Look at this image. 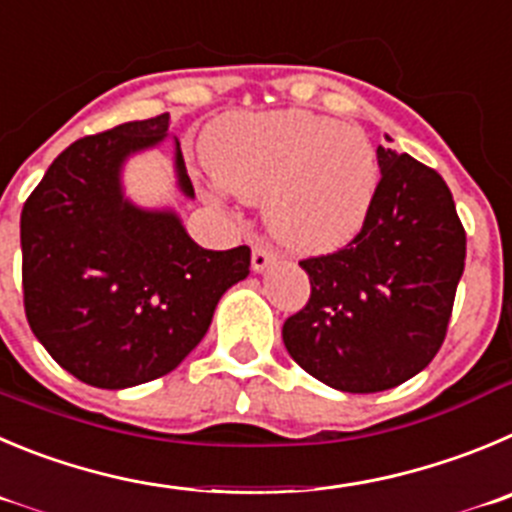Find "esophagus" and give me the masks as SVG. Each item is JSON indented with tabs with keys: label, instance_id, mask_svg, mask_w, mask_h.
<instances>
[{
	"label": "esophagus",
	"instance_id": "1",
	"mask_svg": "<svg viewBox=\"0 0 512 512\" xmlns=\"http://www.w3.org/2000/svg\"><path fill=\"white\" fill-rule=\"evenodd\" d=\"M272 260H275V255H272V252L267 250L265 245H255V247H252V270H255V272L265 270V267L270 265Z\"/></svg>",
	"mask_w": 512,
	"mask_h": 512
}]
</instances>
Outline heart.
<instances>
[{"label": "heart", "instance_id": "obj_1", "mask_svg": "<svg viewBox=\"0 0 512 512\" xmlns=\"http://www.w3.org/2000/svg\"><path fill=\"white\" fill-rule=\"evenodd\" d=\"M207 161L229 194L265 197L267 227L295 252L351 240L379 184L369 136L308 111L222 118L209 131Z\"/></svg>", "mask_w": 512, "mask_h": 512}]
</instances>
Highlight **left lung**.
I'll list each match as a JSON object with an SVG mask.
<instances>
[{
	"mask_svg": "<svg viewBox=\"0 0 512 512\" xmlns=\"http://www.w3.org/2000/svg\"><path fill=\"white\" fill-rule=\"evenodd\" d=\"M376 159L364 224L341 250L300 260L310 298L283 326L295 364L348 394L394 389L429 366L465 270V227L442 176L386 146Z\"/></svg>",
	"mask_w": 512,
	"mask_h": 512,
	"instance_id": "obj_1",
	"label": "left lung"
}]
</instances>
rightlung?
I'll return each instance as SVG.
<instances>
[{
    "label": "right lung",
    "mask_w": 512,
    "mask_h": 512,
    "mask_svg": "<svg viewBox=\"0 0 512 512\" xmlns=\"http://www.w3.org/2000/svg\"><path fill=\"white\" fill-rule=\"evenodd\" d=\"M169 126L161 113L78 138L22 207L27 323L62 369L98 389L174 371L204 338L224 290L250 272L247 245L204 250L174 212L123 199L126 156L164 141ZM176 174L194 197L179 143Z\"/></svg>",
    "instance_id": "right-lung-1"
}]
</instances>
